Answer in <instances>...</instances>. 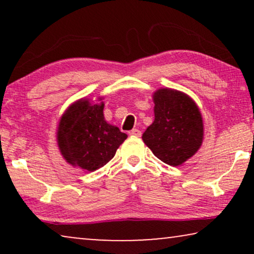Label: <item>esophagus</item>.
Returning <instances> with one entry per match:
<instances>
[{
	"instance_id": "esophagus-1",
	"label": "esophagus",
	"mask_w": 254,
	"mask_h": 254,
	"mask_svg": "<svg viewBox=\"0 0 254 254\" xmlns=\"http://www.w3.org/2000/svg\"><path fill=\"white\" fill-rule=\"evenodd\" d=\"M128 134L131 135V136H137V137H140L142 133H141V130H138V129H136V128H134V129H131Z\"/></svg>"
}]
</instances>
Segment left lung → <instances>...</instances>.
<instances>
[{
  "label": "left lung",
  "instance_id": "left-lung-1",
  "mask_svg": "<svg viewBox=\"0 0 254 254\" xmlns=\"http://www.w3.org/2000/svg\"><path fill=\"white\" fill-rule=\"evenodd\" d=\"M155 119L142 140L156 157L171 166L185 163L203 142V120L196 103L185 92L161 88L152 95Z\"/></svg>",
  "mask_w": 254,
  "mask_h": 254
}]
</instances>
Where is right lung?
I'll use <instances>...</instances> for the list:
<instances>
[{"label":"right lung","instance_id":"add662e5","mask_svg":"<svg viewBox=\"0 0 254 254\" xmlns=\"http://www.w3.org/2000/svg\"><path fill=\"white\" fill-rule=\"evenodd\" d=\"M103 97L76 100L59 121L57 142L64 161L75 168L93 172L107 164L127 134L104 118Z\"/></svg>","mask_w":254,"mask_h":254}]
</instances>
